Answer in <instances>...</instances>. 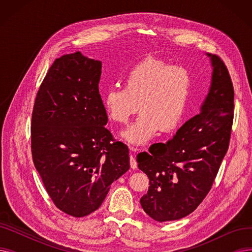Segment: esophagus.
Returning a JSON list of instances; mask_svg holds the SVG:
<instances>
[{
  "mask_svg": "<svg viewBox=\"0 0 252 252\" xmlns=\"http://www.w3.org/2000/svg\"><path fill=\"white\" fill-rule=\"evenodd\" d=\"M130 151H131V154H130V159H129V164H130V167L133 169H136L138 167V163L136 161V158H135V152H136V149L131 147L130 148Z\"/></svg>",
  "mask_w": 252,
  "mask_h": 252,
  "instance_id": "1",
  "label": "esophagus"
}]
</instances>
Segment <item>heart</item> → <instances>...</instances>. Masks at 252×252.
Instances as JSON below:
<instances>
[{"label":"heart","instance_id":"heart-1","mask_svg":"<svg viewBox=\"0 0 252 252\" xmlns=\"http://www.w3.org/2000/svg\"><path fill=\"white\" fill-rule=\"evenodd\" d=\"M194 73L184 64L148 57L131 67L125 87H110L103 105L115 124L126 125L139 110L137 121L122 133L127 143L142 146L161 129H177L186 116L193 95Z\"/></svg>","mask_w":252,"mask_h":252}]
</instances>
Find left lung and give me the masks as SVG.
Listing matches in <instances>:
<instances>
[{"label":"left lung","instance_id":"1","mask_svg":"<svg viewBox=\"0 0 252 252\" xmlns=\"http://www.w3.org/2000/svg\"><path fill=\"white\" fill-rule=\"evenodd\" d=\"M213 79L201 111L185 123L167 143L137 156L149 178L141 205L157 221L187 217L210 191L226 155L234 117V88L226 64L208 54Z\"/></svg>","mask_w":252,"mask_h":252}]
</instances>
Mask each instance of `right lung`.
<instances>
[{"instance_id":"add662e5","label":"right lung","mask_w":252,"mask_h":252,"mask_svg":"<svg viewBox=\"0 0 252 252\" xmlns=\"http://www.w3.org/2000/svg\"><path fill=\"white\" fill-rule=\"evenodd\" d=\"M102 64L81 52L63 55L39 86L32 114V154L54 204L74 218L97 210L129 168L128 148L105 127Z\"/></svg>"}]
</instances>
